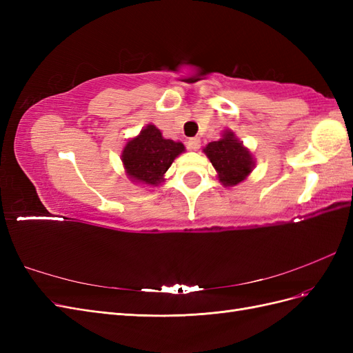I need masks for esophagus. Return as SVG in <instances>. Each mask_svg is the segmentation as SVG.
I'll return each mask as SVG.
<instances>
[{"label":"esophagus","instance_id":"esophagus-1","mask_svg":"<svg viewBox=\"0 0 353 353\" xmlns=\"http://www.w3.org/2000/svg\"><path fill=\"white\" fill-rule=\"evenodd\" d=\"M200 138L199 137H194V138H190V140L187 141V148L191 152H197L200 148Z\"/></svg>","mask_w":353,"mask_h":353}]
</instances>
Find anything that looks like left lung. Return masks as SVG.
I'll return each instance as SVG.
<instances>
[{"label":"left lung","instance_id":"1","mask_svg":"<svg viewBox=\"0 0 353 353\" xmlns=\"http://www.w3.org/2000/svg\"><path fill=\"white\" fill-rule=\"evenodd\" d=\"M203 152L216 169L218 179L223 187H234L249 176L254 160L249 148H245L232 131H223L218 141L209 143Z\"/></svg>","mask_w":353,"mask_h":353}]
</instances>
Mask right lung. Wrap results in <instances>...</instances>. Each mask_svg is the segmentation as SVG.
Listing matches in <instances>:
<instances>
[{
	"label": "right lung",
	"instance_id": "right-lung-1",
	"mask_svg": "<svg viewBox=\"0 0 353 353\" xmlns=\"http://www.w3.org/2000/svg\"><path fill=\"white\" fill-rule=\"evenodd\" d=\"M184 150L183 143L166 140L162 132L150 123L126 143L121 157L130 179L156 187L162 183L166 170Z\"/></svg>",
	"mask_w": 353,
	"mask_h": 353
}]
</instances>
